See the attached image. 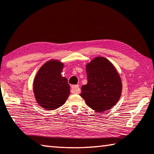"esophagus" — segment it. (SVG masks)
Here are the masks:
<instances>
[{
  "label": "esophagus",
  "instance_id": "34e87169",
  "mask_svg": "<svg viewBox=\"0 0 154 154\" xmlns=\"http://www.w3.org/2000/svg\"><path fill=\"white\" fill-rule=\"evenodd\" d=\"M79 85H74L71 86V90L73 94H79L80 92V89L79 88Z\"/></svg>",
  "mask_w": 154,
  "mask_h": 154
}]
</instances>
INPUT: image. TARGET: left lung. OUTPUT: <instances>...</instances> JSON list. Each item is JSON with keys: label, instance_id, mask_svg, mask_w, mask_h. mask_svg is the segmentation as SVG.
Returning <instances> with one entry per match:
<instances>
[{"label": "left lung", "instance_id": "left-lung-1", "mask_svg": "<svg viewBox=\"0 0 154 154\" xmlns=\"http://www.w3.org/2000/svg\"><path fill=\"white\" fill-rule=\"evenodd\" d=\"M88 83L80 96L87 105L97 112L109 110L121 96V78L113 64L104 57H96L86 65Z\"/></svg>", "mask_w": 154, "mask_h": 154}]
</instances>
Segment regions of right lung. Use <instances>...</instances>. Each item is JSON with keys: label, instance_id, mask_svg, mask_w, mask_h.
<instances>
[{"label": "right lung", "instance_id": "1", "mask_svg": "<svg viewBox=\"0 0 154 154\" xmlns=\"http://www.w3.org/2000/svg\"><path fill=\"white\" fill-rule=\"evenodd\" d=\"M64 64L51 60L40 68L33 83V92L37 103L48 110L63 105L70 94V85L61 76Z\"/></svg>", "mask_w": 154, "mask_h": 154}]
</instances>
